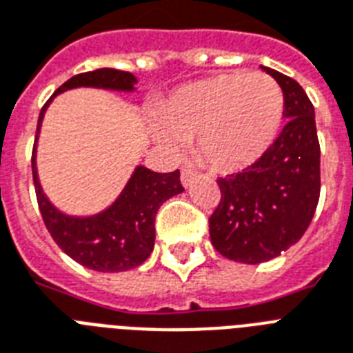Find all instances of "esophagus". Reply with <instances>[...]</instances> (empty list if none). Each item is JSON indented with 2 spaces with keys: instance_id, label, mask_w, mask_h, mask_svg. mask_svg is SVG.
<instances>
[{
  "instance_id": "esophagus-1",
  "label": "esophagus",
  "mask_w": 353,
  "mask_h": 353,
  "mask_svg": "<svg viewBox=\"0 0 353 353\" xmlns=\"http://www.w3.org/2000/svg\"><path fill=\"white\" fill-rule=\"evenodd\" d=\"M194 174H196V171H194L191 165H182V184H184L185 188H188L191 180L194 179Z\"/></svg>"
}]
</instances>
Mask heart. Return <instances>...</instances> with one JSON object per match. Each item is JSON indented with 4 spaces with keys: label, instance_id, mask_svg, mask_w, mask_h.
Segmentation results:
<instances>
[{
    "label": "heart",
    "instance_id": "heart-1",
    "mask_svg": "<svg viewBox=\"0 0 353 353\" xmlns=\"http://www.w3.org/2000/svg\"><path fill=\"white\" fill-rule=\"evenodd\" d=\"M284 94L272 76L228 72L182 87L160 107L154 137L176 151L196 138L200 160L216 171H241L277 138Z\"/></svg>",
    "mask_w": 353,
    "mask_h": 353
}]
</instances>
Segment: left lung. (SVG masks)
Segmentation results:
<instances>
[{"mask_svg":"<svg viewBox=\"0 0 353 353\" xmlns=\"http://www.w3.org/2000/svg\"><path fill=\"white\" fill-rule=\"evenodd\" d=\"M283 89L277 140L253 165L219 179L221 202L210 216L211 244L225 259L259 264L301 241L321 193V148L310 98L290 76L262 67Z\"/></svg>","mask_w":353,"mask_h":353,"instance_id":"obj_1","label":"left lung"}]
</instances>
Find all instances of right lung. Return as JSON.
<instances>
[{
    "instance_id": "right-lung-1",
    "label": "right lung",
    "mask_w": 353,
    "mask_h": 353,
    "mask_svg": "<svg viewBox=\"0 0 353 353\" xmlns=\"http://www.w3.org/2000/svg\"><path fill=\"white\" fill-rule=\"evenodd\" d=\"M137 78L118 69H97L72 76L41 107L36 129L52 98L74 87H100L112 91H132ZM32 179L39 213L50 236L67 255L81 266L94 272H125L140 266L153 252L154 216L168 199L184 191L180 171L154 173L148 168H137L125 190L117 202L94 216H69L50 204L41 191L36 171V143L32 149Z\"/></svg>"
}]
</instances>
